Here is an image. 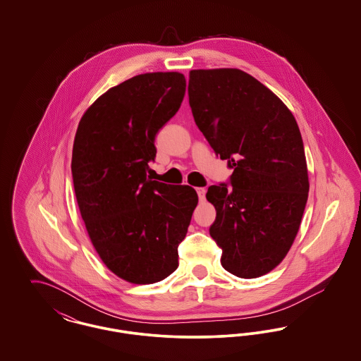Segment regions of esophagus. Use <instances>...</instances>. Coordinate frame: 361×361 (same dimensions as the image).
I'll return each instance as SVG.
<instances>
[{"label":"esophagus","instance_id":"1","mask_svg":"<svg viewBox=\"0 0 361 361\" xmlns=\"http://www.w3.org/2000/svg\"><path fill=\"white\" fill-rule=\"evenodd\" d=\"M196 192H197L199 200H204V197H206V188H196Z\"/></svg>","mask_w":361,"mask_h":361}]
</instances>
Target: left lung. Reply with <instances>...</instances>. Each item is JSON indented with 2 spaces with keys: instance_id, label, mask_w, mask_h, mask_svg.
I'll return each mask as SVG.
<instances>
[{
  "instance_id": "8db88e82",
  "label": "left lung",
  "mask_w": 361,
  "mask_h": 361,
  "mask_svg": "<svg viewBox=\"0 0 361 361\" xmlns=\"http://www.w3.org/2000/svg\"><path fill=\"white\" fill-rule=\"evenodd\" d=\"M189 105L209 146L234 172L208 188L209 235L242 279L271 272L291 247L309 196L303 140L291 111L238 69L192 70Z\"/></svg>"
}]
</instances>
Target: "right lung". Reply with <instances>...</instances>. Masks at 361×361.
Instances as JSON below:
<instances>
[{
  "instance_id": "obj_1",
  "label": "right lung",
  "mask_w": 361,
  "mask_h": 361,
  "mask_svg": "<svg viewBox=\"0 0 361 361\" xmlns=\"http://www.w3.org/2000/svg\"><path fill=\"white\" fill-rule=\"evenodd\" d=\"M180 73H146L111 87L86 111L73 145L71 174L87 234L123 280L152 284L178 267L197 193L147 177L159 128L185 94Z\"/></svg>"
}]
</instances>
